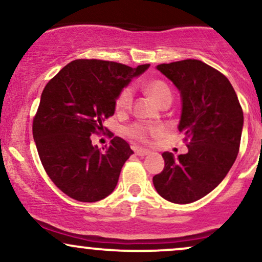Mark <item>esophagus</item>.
I'll return each instance as SVG.
<instances>
[{
	"instance_id": "1",
	"label": "esophagus",
	"mask_w": 262,
	"mask_h": 262,
	"mask_svg": "<svg viewBox=\"0 0 262 262\" xmlns=\"http://www.w3.org/2000/svg\"><path fill=\"white\" fill-rule=\"evenodd\" d=\"M133 150H134L135 155H138V156H145V155L150 154V150L143 149V148H138V146H133Z\"/></svg>"
}]
</instances>
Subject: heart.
<instances>
[{
	"label": "heart",
	"mask_w": 262,
	"mask_h": 262,
	"mask_svg": "<svg viewBox=\"0 0 262 262\" xmlns=\"http://www.w3.org/2000/svg\"><path fill=\"white\" fill-rule=\"evenodd\" d=\"M146 91L160 106L166 103H171L172 101V92L169 85L161 80H152L146 85ZM134 100L133 89L130 86H125L119 91L116 98V110L118 112H127L132 108ZM164 129L160 125H149L144 123H133L125 129V134L132 139L140 141V143H148L151 137L160 135Z\"/></svg>",
	"instance_id": "obj_1"
}]
</instances>
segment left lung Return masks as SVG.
Segmentation results:
<instances>
[{
    "instance_id": "1",
    "label": "left lung",
    "mask_w": 262,
    "mask_h": 262,
    "mask_svg": "<svg viewBox=\"0 0 262 262\" xmlns=\"http://www.w3.org/2000/svg\"><path fill=\"white\" fill-rule=\"evenodd\" d=\"M173 82L182 98L179 130L187 154H162L165 166L152 177L162 198L187 204L208 194L223 181L239 152L244 116L229 80L201 60L156 66Z\"/></svg>"
}]
</instances>
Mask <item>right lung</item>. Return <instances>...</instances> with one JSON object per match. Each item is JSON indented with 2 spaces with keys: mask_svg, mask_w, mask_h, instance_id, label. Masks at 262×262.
<instances>
[{
  "mask_svg": "<svg viewBox=\"0 0 262 262\" xmlns=\"http://www.w3.org/2000/svg\"><path fill=\"white\" fill-rule=\"evenodd\" d=\"M148 68L77 59L44 87L33 119V138L45 172L69 197L97 202L116 188L133 150L114 137L101 151L92 145L91 135L107 130L103 122L114 114L119 91Z\"/></svg>",
  "mask_w": 262,
  "mask_h": 262,
  "instance_id": "add662e5",
  "label": "right lung"
}]
</instances>
